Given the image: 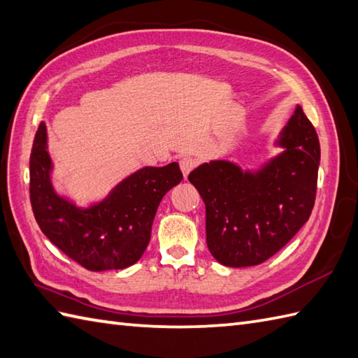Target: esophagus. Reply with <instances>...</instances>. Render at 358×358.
Segmentation results:
<instances>
[{"mask_svg": "<svg viewBox=\"0 0 358 358\" xmlns=\"http://www.w3.org/2000/svg\"><path fill=\"white\" fill-rule=\"evenodd\" d=\"M180 170H182V173H184V176L187 178L188 176V173L192 171V170H194L196 166H198V159H194V157H189V156H185V157H182L180 159Z\"/></svg>", "mask_w": 358, "mask_h": 358, "instance_id": "1", "label": "esophagus"}]
</instances>
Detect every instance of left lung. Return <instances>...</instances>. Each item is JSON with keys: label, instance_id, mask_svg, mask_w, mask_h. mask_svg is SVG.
Listing matches in <instances>:
<instances>
[{"label": "left lung", "instance_id": "8db88e82", "mask_svg": "<svg viewBox=\"0 0 358 358\" xmlns=\"http://www.w3.org/2000/svg\"><path fill=\"white\" fill-rule=\"evenodd\" d=\"M278 145L282 155L258 173L227 160L203 164L188 174L206 203L207 245L227 267L264 262L296 235L317 194L320 142L296 106Z\"/></svg>", "mask_w": 358, "mask_h": 358}]
</instances>
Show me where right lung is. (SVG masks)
Returning <instances> with one entry per match:
<instances>
[{
	"label": "right lung",
	"instance_id": "obj_1",
	"mask_svg": "<svg viewBox=\"0 0 358 358\" xmlns=\"http://www.w3.org/2000/svg\"><path fill=\"white\" fill-rule=\"evenodd\" d=\"M46 125L34 138L29 173L31 203L41 231L71 259L87 271L125 268L141 259L151 238V225L165 193L182 180L176 162L145 166L87 208L60 198L50 184Z\"/></svg>",
	"mask_w": 358,
	"mask_h": 358
}]
</instances>
